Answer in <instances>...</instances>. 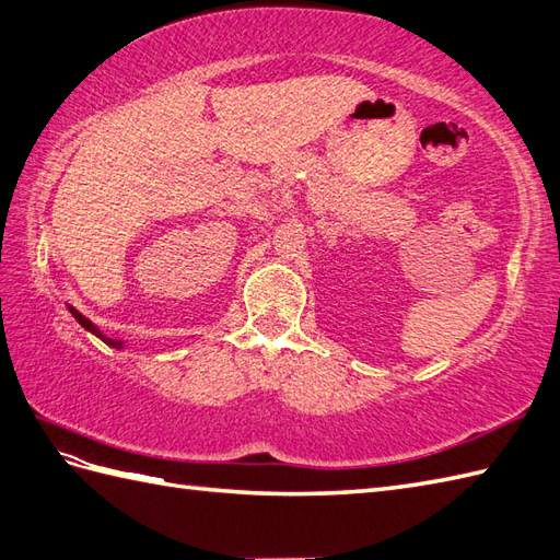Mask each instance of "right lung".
Masks as SVG:
<instances>
[{"label":"right lung","mask_w":560,"mask_h":560,"mask_svg":"<svg viewBox=\"0 0 560 560\" xmlns=\"http://www.w3.org/2000/svg\"><path fill=\"white\" fill-rule=\"evenodd\" d=\"M71 313H73V318L80 323V325H83L85 327V330H90V332H94V335H97V337H102L104 339V342L106 345H112V347H116V349H120V342H118V339H108V337H104L100 330H97V325H92L85 316H83V313H78L75 308H71Z\"/></svg>","instance_id":"1"}]
</instances>
